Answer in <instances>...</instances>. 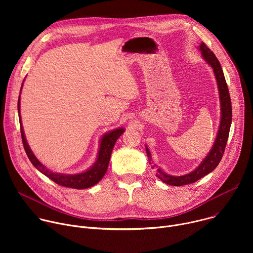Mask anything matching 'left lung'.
Segmentation results:
<instances>
[{"label": "left lung", "instance_id": "8db88e82", "mask_svg": "<svg viewBox=\"0 0 253 253\" xmlns=\"http://www.w3.org/2000/svg\"><path fill=\"white\" fill-rule=\"evenodd\" d=\"M198 49L201 52V56L204 59V61L212 68L215 79H216V83H217L219 101H220V115H221L220 123H219L217 134H216L215 141L208 154L193 171L185 175L173 176L165 173L161 168L153 164L151 153L148 147L145 145L149 164L152 165L151 166L152 168L156 167V176L161 180L162 182L172 186H182V185L194 183L195 181H197V180L209 174L211 171H213L216 167H217L225 150L226 142L228 139L229 130H230L231 121H232V108H231L230 95H229L228 87L225 81V77L223 74L221 65L218 59L214 55V53L203 42L200 43Z\"/></svg>", "mask_w": 253, "mask_h": 253}]
</instances>
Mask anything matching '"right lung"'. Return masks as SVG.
Wrapping results in <instances>:
<instances>
[{
    "label": "right lung",
    "instance_id": "right-lung-1",
    "mask_svg": "<svg viewBox=\"0 0 253 253\" xmlns=\"http://www.w3.org/2000/svg\"><path fill=\"white\" fill-rule=\"evenodd\" d=\"M22 88H23V83H22L21 91H22ZM21 91H20V95H21ZM18 113H19L21 135H22V141L24 144V148H25L28 158L30 159V161L34 165V167L37 168L41 173H43L45 176L50 178L55 183H57L61 186L75 188V189H85V188L92 187L95 184H97L103 178V176L107 172L108 165H109L111 153L114 148L115 143L118 140V138L125 131V129L123 127H119V128H116L114 130H111L109 132L105 133L100 139L99 150L97 153V159H96L95 163L91 167H89L88 169H86L80 173L65 174V173L54 172V171L48 169L45 165H43L38 160V158L35 156V154L31 150L29 144L27 142L26 136H25L23 125H22L21 112H20V96H19V100H18Z\"/></svg>",
    "mask_w": 253,
    "mask_h": 253
}]
</instances>
